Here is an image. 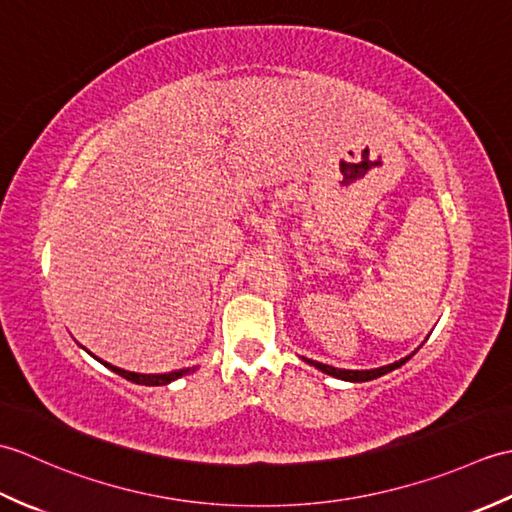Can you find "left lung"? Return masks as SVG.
Masks as SVG:
<instances>
[{
  "label": "left lung",
  "mask_w": 512,
  "mask_h": 512,
  "mask_svg": "<svg viewBox=\"0 0 512 512\" xmlns=\"http://www.w3.org/2000/svg\"><path fill=\"white\" fill-rule=\"evenodd\" d=\"M413 354H416V352H413ZM413 354H409V356H405V358H400V361H396V363L385 365V367H376V369H339V367L325 365V363H319V361H310V358H303V361L314 365L317 369H321V372L328 374V376L341 378V380H350V383H365V380H374V378H378V376L389 374L391 369L405 365Z\"/></svg>",
  "instance_id": "left-lung-1"
}]
</instances>
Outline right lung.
<instances>
[{"label":"right lung","instance_id":"1","mask_svg":"<svg viewBox=\"0 0 512 512\" xmlns=\"http://www.w3.org/2000/svg\"><path fill=\"white\" fill-rule=\"evenodd\" d=\"M99 361H101V358H99ZM101 363L105 367H110L112 372H116L118 376L132 380V383H136V385H151V387H154V385H169L171 380H176V378L189 374V372H195V369L187 367V369H176V372H169V374H136V372H127V369H121V367H114V365L105 363V361H101Z\"/></svg>","mask_w":512,"mask_h":512}]
</instances>
